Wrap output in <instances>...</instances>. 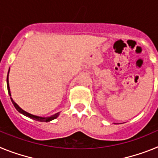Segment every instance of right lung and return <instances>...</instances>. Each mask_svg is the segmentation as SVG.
<instances>
[{"label": "right lung", "mask_w": 158, "mask_h": 158, "mask_svg": "<svg viewBox=\"0 0 158 158\" xmlns=\"http://www.w3.org/2000/svg\"><path fill=\"white\" fill-rule=\"evenodd\" d=\"M7 87H8V94H9V96H11V93H10V89H9V85H8V76H7ZM11 100H12V104H13L14 107H16V109L19 112H20L21 114H23V115H26V116L29 117V118H32V119H35V120L36 121H40V122H50V121L53 120V119H54V118H56L58 116V115H59V112L58 113H56V114H54V115H51V117H40V116H36V115H31V114H30V113H27V111H23V109H21L20 107H19V106L17 105V104L15 103V102L12 100V99L11 98Z\"/></svg>", "instance_id": "1"}]
</instances>
